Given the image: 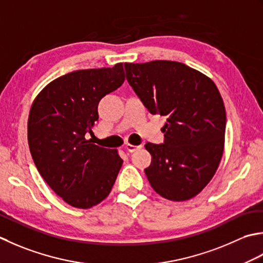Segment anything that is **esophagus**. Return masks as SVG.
<instances>
[{"label": "esophagus", "instance_id": "34e87169", "mask_svg": "<svg viewBox=\"0 0 263 263\" xmlns=\"http://www.w3.org/2000/svg\"><path fill=\"white\" fill-rule=\"evenodd\" d=\"M125 148H126V151H128V152H135L136 149L141 148V146H138V145H133V144H127V145L125 146Z\"/></svg>", "mask_w": 263, "mask_h": 263}]
</instances>
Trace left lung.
I'll return each instance as SVG.
<instances>
[{
    "label": "left lung",
    "mask_w": 263,
    "mask_h": 263,
    "mask_svg": "<svg viewBox=\"0 0 263 263\" xmlns=\"http://www.w3.org/2000/svg\"><path fill=\"white\" fill-rule=\"evenodd\" d=\"M126 78L149 114L167 117L162 144L146 143L152 189L170 201H186L212 179L223 152L226 110L205 74L184 63H125Z\"/></svg>",
    "instance_id": "left-lung-1"
}]
</instances>
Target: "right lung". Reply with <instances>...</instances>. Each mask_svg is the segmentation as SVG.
<instances>
[{
	"mask_svg": "<svg viewBox=\"0 0 263 263\" xmlns=\"http://www.w3.org/2000/svg\"><path fill=\"white\" fill-rule=\"evenodd\" d=\"M125 82L122 63L85 69L53 80L28 117L30 154L43 179L69 205L88 209L110 194L122 165L117 149L85 138L99 119L101 99Z\"/></svg>",
	"mask_w": 263,
	"mask_h": 263,
	"instance_id": "obj_1",
	"label": "right lung"
}]
</instances>
